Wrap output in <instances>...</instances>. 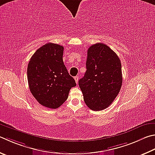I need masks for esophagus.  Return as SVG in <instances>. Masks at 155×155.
<instances>
[{"mask_svg":"<svg viewBox=\"0 0 155 155\" xmlns=\"http://www.w3.org/2000/svg\"><path fill=\"white\" fill-rule=\"evenodd\" d=\"M74 80H75V82L77 84H78V77H77V76H76V77H74Z\"/></svg>","mask_w":155,"mask_h":155,"instance_id":"esophagus-1","label":"esophagus"}]
</instances>
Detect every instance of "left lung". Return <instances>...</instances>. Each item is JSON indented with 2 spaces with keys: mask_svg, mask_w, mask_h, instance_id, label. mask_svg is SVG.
Listing matches in <instances>:
<instances>
[{
  "mask_svg": "<svg viewBox=\"0 0 155 155\" xmlns=\"http://www.w3.org/2000/svg\"><path fill=\"white\" fill-rule=\"evenodd\" d=\"M86 68L78 81L84 101L93 110H102L113 102L121 88L120 60L108 45L99 43L88 49Z\"/></svg>",
  "mask_w": 155,
  "mask_h": 155,
  "instance_id": "obj_1",
  "label": "left lung"
}]
</instances>
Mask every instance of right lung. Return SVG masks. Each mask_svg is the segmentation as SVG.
I'll return each mask as SVG.
<instances>
[{"instance_id": "1", "label": "right lung", "mask_w": 155, "mask_h": 155, "mask_svg": "<svg viewBox=\"0 0 155 155\" xmlns=\"http://www.w3.org/2000/svg\"><path fill=\"white\" fill-rule=\"evenodd\" d=\"M64 47L47 43L36 51L27 68L29 88L40 104L58 108L68 99L75 81L63 61Z\"/></svg>"}]
</instances>
